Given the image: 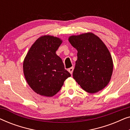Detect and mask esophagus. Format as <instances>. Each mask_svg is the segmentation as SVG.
Segmentation results:
<instances>
[{
    "label": "esophagus",
    "mask_w": 130,
    "mask_h": 130,
    "mask_svg": "<svg viewBox=\"0 0 130 130\" xmlns=\"http://www.w3.org/2000/svg\"><path fill=\"white\" fill-rule=\"evenodd\" d=\"M73 69H74V67H70V68H69L68 69V71L69 72H70V73L72 74L73 73Z\"/></svg>",
    "instance_id": "esophagus-1"
}]
</instances>
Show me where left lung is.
Instances as JSON below:
<instances>
[{
	"label": "left lung",
	"mask_w": 130,
	"mask_h": 130,
	"mask_svg": "<svg viewBox=\"0 0 130 130\" xmlns=\"http://www.w3.org/2000/svg\"><path fill=\"white\" fill-rule=\"evenodd\" d=\"M69 42L77 51L73 73L74 79L85 91L94 93L108 84L113 70L111 54L102 40L92 33L71 36Z\"/></svg>",
	"instance_id": "1"
}]
</instances>
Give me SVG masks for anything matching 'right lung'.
I'll list each match as a JSON object with an SVG mask.
<instances>
[{"instance_id": "1", "label": "right lung", "mask_w": 130, "mask_h": 130, "mask_svg": "<svg viewBox=\"0 0 130 130\" xmlns=\"http://www.w3.org/2000/svg\"><path fill=\"white\" fill-rule=\"evenodd\" d=\"M62 41L53 36L39 38L30 48L23 64L26 80L35 92L45 96L56 95L71 74L56 54Z\"/></svg>"}]
</instances>
